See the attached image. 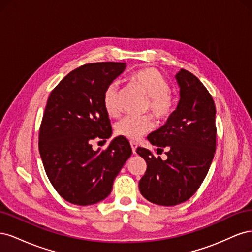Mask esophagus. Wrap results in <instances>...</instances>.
Returning <instances> with one entry per match:
<instances>
[{
    "mask_svg": "<svg viewBox=\"0 0 252 252\" xmlns=\"http://www.w3.org/2000/svg\"><path fill=\"white\" fill-rule=\"evenodd\" d=\"M130 145H131L132 152H133V154L135 155V152H136V147H138V144H136V143H135V142H133V141H130Z\"/></svg>",
    "mask_w": 252,
    "mask_h": 252,
    "instance_id": "esophagus-1",
    "label": "esophagus"
}]
</instances>
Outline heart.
<instances>
[{
    "instance_id": "obj_1",
    "label": "heart",
    "mask_w": 252,
    "mask_h": 252,
    "mask_svg": "<svg viewBox=\"0 0 252 252\" xmlns=\"http://www.w3.org/2000/svg\"><path fill=\"white\" fill-rule=\"evenodd\" d=\"M130 82L141 89L148 97L147 109L158 121H166L175 109L174 95L170 93L168 82L158 70L152 67L142 68L130 75ZM119 84L112 82L106 87L103 94L104 108L110 117H119L121 106L119 104ZM154 128V122L148 116H127L116 125V133L129 140H138L143 134Z\"/></svg>"
}]
</instances>
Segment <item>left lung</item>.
<instances>
[{"label": "left lung", "instance_id": "1", "mask_svg": "<svg viewBox=\"0 0 252 252\" xmlns=\"http://www.w3.org/2000/svg\"><path fill=\"white\" fill-rule=\"evenodd\" d=\"M180 101L171 117L147 139L167 158H156L146 148L136 152L147 163L139 183L149 202L174 206L191 197L207 174L216 151V105L208 90L185 69L175 74Z\"/></svg>", "mask_w": 252, "mask_h": 252}]
</instances>
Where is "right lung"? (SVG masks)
Masks as SVG:
<instances>
[{
    "mask_svg": "<svg viewBox=\"0 0 252 252\" xmlns=\"http://www.w3.org/2000/svg\"><path fill=\"white\" fill-rule=\"evenodd\" d=\"M125 68V63L117 62L83 65L68 73L48 97L40 127V155L52 186L71 204L87 206L106 199L132 154L121 135L106 150H94L91 145L111 136L103 94Z\"/></svg>",
    "mask_w": 252,
    "mask_h": 252,
    "instance_id": "add662e5",
    "label": "right lung"
}]
</instances>
